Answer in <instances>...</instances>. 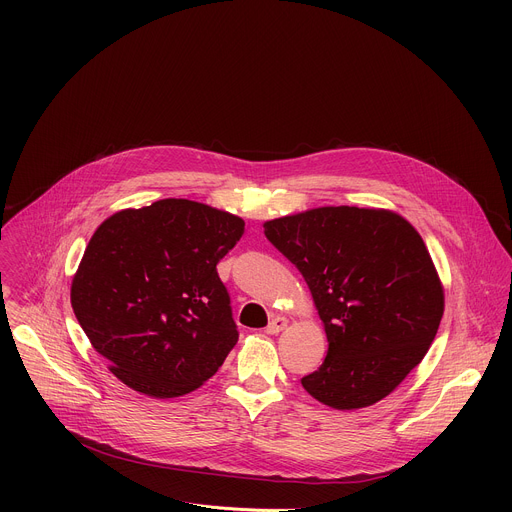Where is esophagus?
<instances>
[{
	"label": "esophagus",
	"instance_id": "34e87169",
	"mask_svg": "<svg viewBox=\"0 0 512 512\" xmlns=\"http://www.w3.org/2000/svg\"><path fill=\"white\" fill-rule=\"evenodd\" d=\"M287 328V318H283V316H275L269 324H267V328H265V332L267 334H279L281 330H285Z\"/></svg>",
	"mask_w": 512,
	"mask_h": 512
}]
</instances>
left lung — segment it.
I'll return each mask as SVG.
<instances>
[{"label":"left lung","instance_id":"1","mask_svg":"<svg viewBox=\"0 0 512 512\" xmlns=\"http://www.w3.org/2000/svg\"><path fill=\"white\" fill-rule=\"evenodd\" d=\"M263 229L302 271L328 338L304 389L340 411L391 395L427 354L446 306L415 227L387 208L320 206Z\"/></svg>","mask_w":512,"mask_h":512}]
</instances>
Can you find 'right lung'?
Listing matches in <instances>:
<instances>
[{
  "mask_svg": "<svg viewBox=\"0 0 512 512\" xmlns=\"http://www.w3.org/2000/svg\"><path fill=\"white\" fill-rule=\"evenodd\" d=\"M243 233L241 216L186 198L123 208L97 227L70 304L123 385L172 399L218 371L239 332L216 263Z\"/></svg>",
  "mask_w": 512,
  "mask_h": 512,
  "instance_id": "1",
  "label": "right lung"
}]
</instances>
